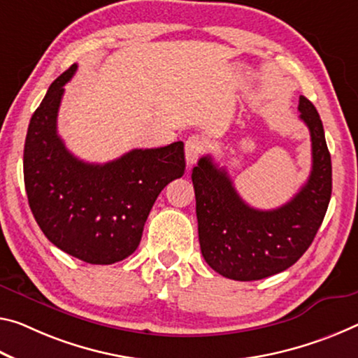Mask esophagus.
Listing matches in <instances>:
<instances>
[{
  "instance_id": "obj_1",
  "label": "esophagus",
  "mask_w": 358,
  "mask_h": 358,
  "mask_svg": "<svg viewBox=\"0 0 358 358\" xmlns=\"http://www.w3.org/2000/svg\"><path fill=\"white\" fill-rule=\"evenodd\" d=\"M202 151H203V141L197 137V135H192V137L186 140L185 155H186V162H188V166L194 164L197 159H199Z\"/></svg>"
}]
</instances>
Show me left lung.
<instances>
[{"mask_svg":"<svg viewBox=\"0 0 358 358\" xmlns=\"http://www.w3.org/2000/svg\"><path fill=\"white\" fill-rule=\"evenodd\" d=\"M299 117L312 141V170L292 201L258 210L237 194L226 169L210 156L192 169L203 259L232 280H259L293 266L319 231L331 197V156L315 106L299 97Z\"/></svg>","mask_w":358,"mask_h":358,"instance_id":"1","label":"left lung"}]
</instances>
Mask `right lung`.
I'll return each mask as SVG.
<instances>
[{"instance_id": "1", "label": "right lung", "mask_w": 358, "mask_h": 358, "mask_svg": "<svg viewBox=\"0 0 358 358\" xmlns=\"http://www.w3.org/2000/svg\"><path fill=\"white\" fill-rule=\"evenodd\" d=\"M76 68L50 84L28 124L25 189L33 217L55 247L90 264H113L137 250L159 192L183 177L185 145L132 150L106 164L73 156L57 134V115Z\"/></svg>"}]
</instances>
